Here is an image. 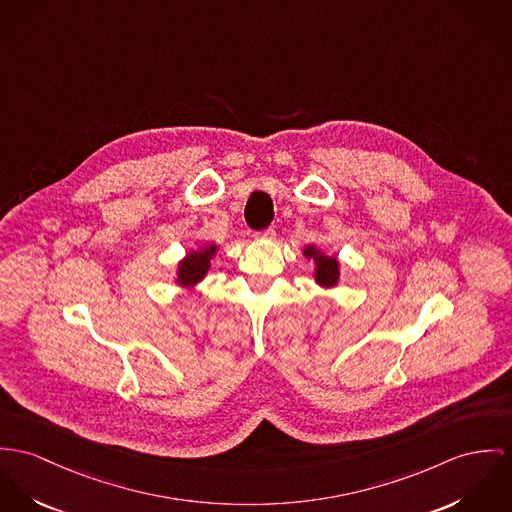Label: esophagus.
Returning <instances> with one entry per match:
<instances>
[{"instance_id":"esophagus-1","label":"esophagus","mask_w":512,"mask_h":512,"mask_svg":"<svg viewBox=\"0 0 512 512\" xmlns=\"http://www.w3.org/2000/svg\"><path fill=\"white\" fill-rule=\"evenodd\" d=\"M275 236L276 234L273 228H269V230H263V232H255V234H253L255 239H273Z\"/></svg>"}]
</instances>
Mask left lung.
Returning a JSON list of instances; mask_svg holds the SVG:
<instances>
[{"instance_id":"8db88e82","label":"left lung","mask_w":512,"mask_h":512,"mask_svg":"<svg viewBox=\"0 0 512 512\" xmlns=\"http://www.w3.org/2000/svg\"><path fill=\"white\" fill-rule=\"evenodd\" d=\"M304 257L308 261H314V280L321 288H335L341 280V261L337 255H327L323 249L317 245H306L304 247Z\"/></svg>"}]
</instances>
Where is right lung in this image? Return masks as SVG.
Masks as SVG:
<instances>
[{
  "label": "right lung",
  "mask_w": 512,
  "mask_h": 512,
  "mask_svg": "<svg viewBox=\"0 0 512 512\" xmlns=\"http://www.w3.org/2000/svg\"><path fill=\"white\" fill-rule=\"evenodd\" d=\"M218 251H220V247L216 243H206V245H198L197 249H191L177 263L175 284L193 292L198 284L204 280V276L208 275L210 261L216 257Z\"/></svg>",
  "instance_id": "right-lung-1"
}]
</instances>
